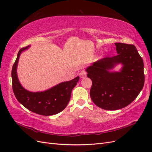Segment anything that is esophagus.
Here are the masks:
<instances>
[{
  "label": "esophagus",
  "mask_w": 152,
  "mask_h": 152,
  "mask_svg": "<svg viewBox=\"0 0 152 152\" xmlns=\"http://www.w3.org/2000/svg\"><path fill=\"white\" fill-rule=\"evenodd\" d=\"M86 75H87V73L86 71L84 70H82L80 72V73H79V76L81 78V79H83V78L86 77Z\"/></svg>",
  "instance_id": "esophagus-1"
}]
</instances>
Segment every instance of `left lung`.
Returning <instances> with one entry per match:
<instances>
[{"label":"left lung","mask_w":152,"mask_h":152,"mask_svg":"<svg viewBox=\"0 0 152 152\" xmlns=\"http://www.w3.org/2000/svg\"><path fill=\"white\" fill-rule=\"evenodd\" d=\"M118 55L106 57L87 67V76L92 80L90 96L94 103L106 110L127 107L139 95L145 83L144 64L132 44L115 43ZM118 64L120 72H110Z\"/></svg>","instance_id":"1"}]
</instances>
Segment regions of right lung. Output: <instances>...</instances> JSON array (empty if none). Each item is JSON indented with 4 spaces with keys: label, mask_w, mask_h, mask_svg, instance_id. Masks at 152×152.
Instances as JSON below:
<instances>
[{
    "label": "right lung",
    "mask_w": 152,
    "mask_h": 152,
    "mask_svg": "<svg viewBox=\"0 0 152 152\" xmlns=\"http://www.w3.org/2000/svg\"><path fill=\"white\" fill-rule=\"evenodd\" d=\"M30 45H28L19 50L12 68L14 94L18 102L32 112L45 116L57 114L66 108L71 97L72 91L79 82V77L70 81L61 82L45 91L34 93L27 91L21 85L16 71L21 52L28 49Z\"/></svg>",
    "instance_id": "obj_1"
}]
</instances>
